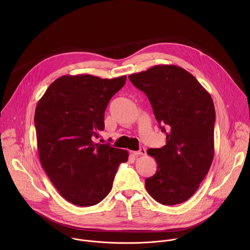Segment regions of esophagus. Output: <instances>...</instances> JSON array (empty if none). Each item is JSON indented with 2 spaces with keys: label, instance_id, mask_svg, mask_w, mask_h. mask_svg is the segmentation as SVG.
<instances>
[{
  "label": "esophagus",
  "instance_id": "obj_1",
  "mask_svg": "<svg viewBox=\"0 0 250 250\" xmlns=\"http://www.w3.org/2000/svg\"><path fill=\"white\" fill-rule=\"evenodd\" d=\"M132 154L134 156H140V155H146V150L144 147H142L139 151H133Z\"/></svg>",
  "mask_w": 250,
  "mask_h": 250
}]
</instances>
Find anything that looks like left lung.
<instances>
[{
  "mask_svg": "<svg viewBox=\"0 0 250 250\" xmlns=\"http://www.w3.org/2000/svg\"><path fill=\"white\" fill-rule=\"evenodd\" d=\"M129 79L146 94L167 135L165 146L147 150L156 160L157 171L145 180V188L163 205L180 204L197 190L214 159L213 99L189 72L177 65H155Z\"/></svg>",
  "mask_w": 250,
  "mask_h": 250,
  "instance_id": "left-lung-1",
  "label": "left lung"
}]
</instances>
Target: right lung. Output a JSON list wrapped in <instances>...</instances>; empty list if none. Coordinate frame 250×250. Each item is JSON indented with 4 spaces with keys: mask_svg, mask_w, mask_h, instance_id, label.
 Listing matches in <instances>:
<instances>
[{
    "mask_svg": "<svg viewBox=\"0 0 250 250\" xmlns=\"http://www.w3.org/2000/svg\"><path fill=\"white\" fill-rule=\"evenodd\" d=\"M126 78L65 75L50 84L36 105L41 166L60 194L74 205L101 202L111 190L118 166L128 161L127 150L92 142L105 129L106 107Z\"/></svg>",
    "mask_w": 250,
    "mask_h": 250,
    "instance_id": "add662e5",
    "label": "right lung"
}]
</instances>
